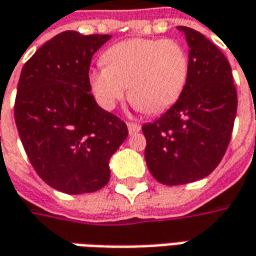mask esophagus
<instances>
[{
    "instance_id": "1",
    "label": "esophagus",
    "mask_w": 256,
    "mask_h": 256,
    "mask_svg": "<svg viewBox=\"0 0 256 256\" xmlns=\"http://www.w3.org/2000/svg\"><path fill=\"white\" fill-rule=\"evenodd\" d=\"M128 133H130V134H136V133L140 132L142 126H140L138 123H134V122H128Z\"/></svg>"
}]
</instances>
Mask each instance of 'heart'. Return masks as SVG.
I'll list each match as a JSON object with an SVG mask.
<instances>
[{
	"mask_svg": "<svg viewBox=\"0 0 256 256\" xmlns=\"http://www.w3.org/2000/svg\"><path fill=\"white\" fill-rule=\"evenodd\" d=\"M106 66L90 74L98 102L113 109L128 88V100L138 110L157 114L172 106L187 84L190 58L174 40H122L103 55Z\"/></svg>",
	"mask_w": 256,
	"mask_h": 256,
	"instance_id": "heart-1",
	"label": "heart"
}]
</instances>
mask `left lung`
Listing matches in <instances>:
<instances>
[{"label": "left lung", "mask_w": 256, "mask_h": 256, "mask_svg": "<svg viewBox=\"0 0 256 256\" xmlns=\"http://www.w3.org/2000/svg\"><path fill=\"white\" fill-rule=\"evenodd\" d=\"M178 30L190 46L187 84L168 110L142 128L147 167L166 186L188 184L216 170L230 144L238 106L224 54L198 31Z\"/></svg>", "instance_id": "1"}]
</instances>
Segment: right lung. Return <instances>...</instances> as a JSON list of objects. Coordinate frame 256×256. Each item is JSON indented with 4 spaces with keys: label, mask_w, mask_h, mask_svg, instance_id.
<instances>
[{
    "label": "right lung",
    "mask_w": 256,
    "mask_h": 256,
    "mask_svg": "<svg viewBox=\"0 0 256 256\" xmlns=\"http://www.w3.org/2000/svg\"><path fill=\"white\" fill-rule=\"evenodd\" d=\"M110 38L60 32L21 70L14 104L18 134L36 174L66 194L103 188L112 154L128 134L126 123L90 93V60Z\"/></svg>",
    "instance_id": "1"
}]
</instances>
